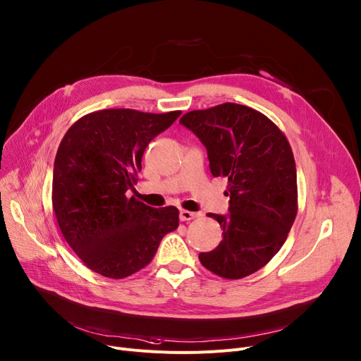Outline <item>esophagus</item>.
<instances>
[{"instance_id":"obj_1","label":"esophagus","mask_w":361,"mask_h":361,"mask_svg":"<svg viewBox=\"0 0 361 361\" xmlns=\"http://www.w3.org/2000/svg\"><path fill=\"white\" fill-rule=\"evenodd\" d=\"M199 216V213L195 212H190V210H180V221L185 222V221H191V219H196Z\"/></svg>"}]
</instances>
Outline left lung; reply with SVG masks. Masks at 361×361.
Masks as SVG:
<instances>
[{
    "label": "left lung",
    "mask_w": 361,
    "mask_h": 361,
    "mask_svg": "<svg viewBox=\"0 0 361 361\" xmlns=\"http://www.w3.org/2000/svg\"><path fill=\"white\" fill-rule=\"evenodd\" d=\"M180 123L204 145L213 177L228 180L222 243L199 259L224 279L258 271L280 251L298 213L296 164L283 132L262 113L235 103L185 113Z\"/></svg>",
    "instance_id": "obj_1"
}]
</instances>
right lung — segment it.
Returning a JSON list of instances; mask_svg holds the SVG:
<instances>
[{
	"label": "right lung",
	"mask_w": 361,
	"mask_h": 361,
	"mask_svg": "<svg viewBox=\"0 0 361 361\" xmlns=\"http://www.w3.org/2000/svg\"><path fill=\"white\" fill-rule=\"evenodd\" d=\"M181 111L109 109L81 117L65 133L54 165L52 204L65 241L85 266L110 279L151 262L161 239L178 228V209L128 197L149 142Z\"/></svg>",
	"instance_id": "right-lung-1"
}]
</instances>
